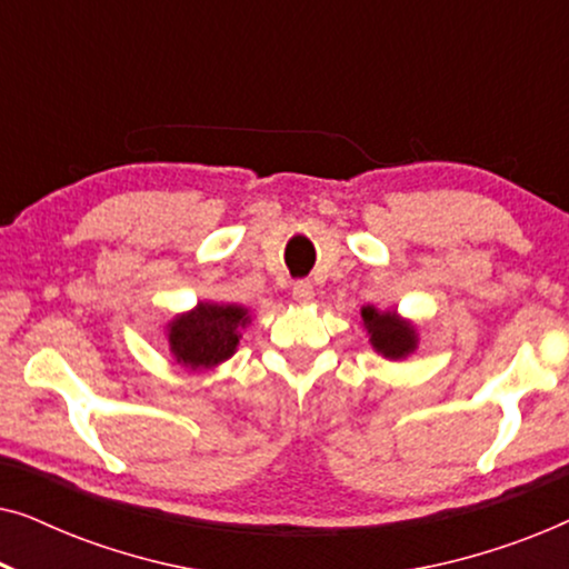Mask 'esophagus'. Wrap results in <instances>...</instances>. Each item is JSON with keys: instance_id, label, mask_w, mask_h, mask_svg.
Returning <instances> with one entry per match:
<instances>
[{"instance_id": "1", "label": "esophagus", "mask_w": 569, "mask_h": 569, "mask_svg": "<svg viewBox=\"0 0 569 569\" xmlns=\"http://www.w3.org/2000/svg\"><path fill=\"white\" fill-rule=\"evenodd\" d=\"M313 284L308 282V279H298V282H292V298L298 302H310L313 300Z\"/></svg>"}]
</instances>
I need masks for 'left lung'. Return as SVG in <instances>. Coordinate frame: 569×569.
Segmentation results:
<instances>
[{"instance_id":"1","label":"left lung","mask_w":569,"mask_h":569,"mask_svg":"<svg viewBox=\"0 0 569 569\" xmlns=\"http://www.w3.org/2000/svg\"><path fill=\"white\" fill-rule=\"evenodd\" d=\"M362 318L365 326H368L372 347L380 355L391 357V360H401V357H407L415 349V331L393 313H378L376 308H365Z\"/></svg>"}]
</instances>
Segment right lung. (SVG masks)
<instances>
[{"mask_svg":"<svg viewBox=\"0 0 569 569\" xmlns=\"http://www.w3.org/2000/svg\"><path fill=\"white\" fill-rule=\"evenodd\" d=\"M246 310L238 306H201L170 323V349L176 360L191 368H209L236 352L238 329L246 326Z\"/></svg>","mask_w":569,"mask_h":569,"instance_id":"obj_1","label":"right lung"}]
</instances>
